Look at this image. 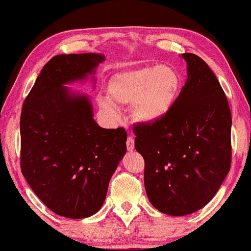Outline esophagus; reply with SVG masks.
I'll return each mask as SVG.
<instances>
[{
  "instance_id": "1",
  "label": "esophagus",
  "mask_w": 251,
  "mask_h": 251,
  "mask_svg": "<svg viewBox=\"0 0 251 251\" xmlns=\"http://www.w3.org/2000/svg\"><path fill=\"white\" fill-rule=\"evenodd\" d=\"M126 149L128 151L135 150V139L132 137H128V139H126Z\"/></svg>"
}]
</instances>
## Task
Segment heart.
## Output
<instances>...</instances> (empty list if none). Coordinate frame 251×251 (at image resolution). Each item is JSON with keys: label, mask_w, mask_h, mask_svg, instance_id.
<instances>
[{"label": "heart", "mask_w": 251, "mask_h": 251, "mask_svg": "<svg viewBox=\"0 0 251 251\" xmlns=\"http://www.w3.org/2000/svg\"><path fill=\"white\" fill-rule=\"evenodd\" d=\"M181 88L180 75L170 65L143 66L115 74L108 84L111 101L118 106H131L137 122L152 126L166 119L173 111ZM105 111L114 112L107 99H100Z\"/></svg>", "instance_id": "b5f03b06"}]
</instances>
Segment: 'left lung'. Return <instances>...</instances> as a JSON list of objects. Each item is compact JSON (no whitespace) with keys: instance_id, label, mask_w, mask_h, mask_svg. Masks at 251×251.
Returning <instances> with one entry per match:
<instances>
[{"instance_id":"obj_1","label":"left lung","mask_w":251,"mask_h":251,"mask_svg":"<svg viewBox=\"0 0 251 251\" xmlns=\"http://www.w3.org/2000/svg\"><path fill=\"white\" fill-rule=\"evenodd\" d=\"M187 80L173 111L152 126L137 125L135 149L145 160L147 198L157 210L185 216L203 208L231 168L227 98L207 64L183 53Z\"/></svg>"}]
</instances>
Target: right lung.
Wrapping results in <instances>:
<instances>
[{
	"instance_id": "add662e5",
	"label": "right lung",
	"mask_w": 251,
	"mask_h": 251,
	"mask_svg": "<svg viewBox=\"0 0 251 251\" xmlns=\"http://www.w3.org/2000/svg\"><path fill=\"white\" fill-rule=\"evenodd\" d=\"M105 59L101 53L57 54L24 101L22 173L37 198L63 217L87 218L101 208L126 153V130L99 126L90 98L66 87L89 76L95 81Z\"/></svg>"
}]
</instances>
